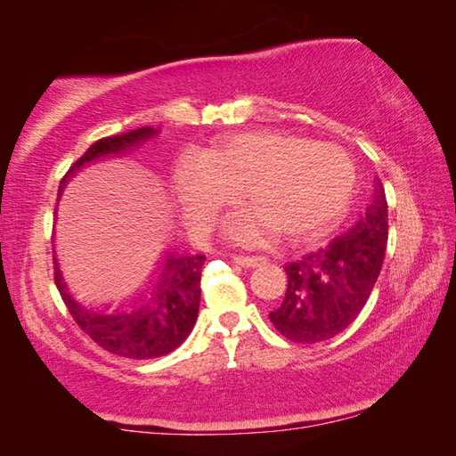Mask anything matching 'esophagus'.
<instances>
[{
  "instance_id": "1",
  "label": "esophagus",
  "mask_w": 456,
  "mask_h": 456,
  "mask_svg": "<svg viewBox=\"0 0 456 456\" xmlns=\"http://www.w3.org/2000/svg\"><path fill=\"white\" fill-rule=\"evenodd\" d=\"M261 261L264 259L257 256H233V264L241 265V267H257Z\"/></svg>"
}]
</instances>
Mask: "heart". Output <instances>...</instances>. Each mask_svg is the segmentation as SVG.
<instances>
[{"mask_svg":"<svg viewBox=\"0 0 456 456\" xmlns=\"http://www.w3.org/2000/svg\"><path fill=\"white\" fill-rule=\"evenodd\" d=\"M356 167L342 146L277 128L239 130L215 138L203 151L175 159L171 189L189 225L207 233L239 200L233 237L261 245L281 233L302 243L322 235L348 209Z\"/></svg>","mask_w":456,"mask_h":456,"instance_id":"1","label":"heart"}]
</instances>
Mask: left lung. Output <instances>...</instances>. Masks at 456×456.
Returning a JSON list of instances; mask_svg holds the SVG:
<instances>
[{"instance_id":"8db88e82","label":"left lung","mask_w":456,"mask_h":456,"mask_svg":"<svg viewBox=\"0 0 456 456\" xmlns=\"http://www.w3.org/2000/svg\"><path fill=\"white\" fill-rule=\"evenodd\" d=\"M386 241L388 203L376 179L372 203L352 231L283 267L288 289L281 305L269 314L273 328L297 344L323 342L344 331L374 289Z\"/></svg>"}]
</instances>
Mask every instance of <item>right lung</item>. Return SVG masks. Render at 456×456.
I'll return each instance as SVG.
<instances>
[{
	"label": "right lung",
	"instance_id": "right-lung-1",
	"mask_svg": "<svg viewBox=\"0 0 456 456\" xmlns=\"http://www.w3.org/2000/svg\"><path fill=\"white\" fill-rule=\"evenodd\" d=\"M157 133L159 128L142 126L100 138L68 168L60 187L80 168L120 157ZM205 259L203 253H171L160 261L144 291L138 293L133 302L114 310H100L74 299L66 289L58 265H53V281L74 322L100 348L122 358L151 360L179 348L195 326L200 302V269Z\"/></svg>",
	"mask_w": 456,
	"mask_h": 456
}]
</instances>
